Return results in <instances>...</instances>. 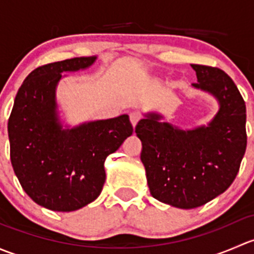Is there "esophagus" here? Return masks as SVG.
Returning a JSON list of instances; mask_svg holds the SVG:
<instances>
[{"mask_svg":"<svg viewBox=\"0 0 254 254\" xmlns=\"http://www.w3.org/2000/svg\"><path fill=\"white\" fill-rule=\"evenodd\" d=\"M140 114L139 113H130V122H131V125L132 127H135L137 125V123H139L140 120Z\"/></svg>","mask_w":254,"mask_h":254,"instance_id":"34e87169","label":"esophagus"}]
</instances>
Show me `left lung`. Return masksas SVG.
<instances>
[{
	"mask_svg": "<svg viewBox=\"0 0 254 254\" xmlns=\"http://www.w3.org/2000/svg\"><path fill=\"white\" fill-rule=\"evenodd\" d=\"M191 87L216 99L219 111L206 125L183 129L157 112L142 113L136 125L141 162L151 195L179 209H194L232 184L246 152V104L236 84L220 68L191 65Z\"/></svg>",
	"mask_w": 254,
	"mask_h": 254,
	"instance_id": "1",
	"label": "left lung"
}]
</instances>
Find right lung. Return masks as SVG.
Listing matches in <instances>:
<instances>
[{
    "mask_svg": "<svg viewBox=\"0 0 254 254\" xmlns=\"http://www.w3.org/2000/svg\"><path fill=\"white\" fill-rule=\"evenodd\" d=\"M97 56L40 66L17 92L8 120L11 162L23 190L53 211H75L96 200L106 182L104 161L132 134L129 115L70 125L56 89L65 72L91 67Z\"/></svg>",
    "mask_w": 254,
    "mask_h": 254,
    "instance_id": "obj_1",
    "label": "right lung"
}]
</instances>
